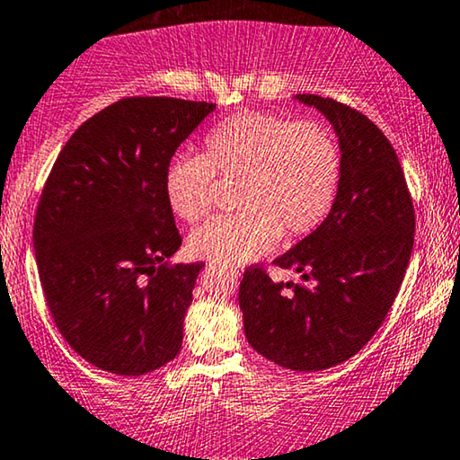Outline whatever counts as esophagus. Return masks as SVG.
Here are the masks:
<instances>
[{
  "label": "esophagus",
  "mask_w": 460,
  "mask_h": 460,
  "mask_svg": "<svg viewBox=\"0 0 460 460\" xmlns=\"http://www.w3.org/2000/svg\"><path fill=\"white\" fill-rule=\"evenodd\" d=\"M226 273H231V276H234V278H240V270H235V267L226 270Z\"/></svg>",
  "instance_id": "esophagus-1"
}]
</instances>
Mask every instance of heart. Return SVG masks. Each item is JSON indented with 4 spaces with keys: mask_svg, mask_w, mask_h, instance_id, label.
Wrapping results in <instances>:
<instances>
[{
    "mask_svg": "<svg viewBox=\"0 0 460 460\" xmlns=\"http://www.w3.org/2000/svg\"><path fill=\"white\" fill-rule=\"evenodd\" d=\"M341 172V148L324 125L237 112L206 133L201 155L167 163L163 190L170 210L195 223L210 210L214 176L237 180L242 210L197 226L189 248L199 259L242 265L270 252L282 234L318 229L340 193Z\"/></svg>",
    "mask_w": 460,
    "mask_h": 460,
    "instance_id": "b5f03b06",
    "label": "heart"
}]
</instances>
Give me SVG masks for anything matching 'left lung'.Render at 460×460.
Here are the masks:
<instances>
[{"instance_id": "obj_1", "label": "left lung", "mask_w": 460, "mask_h": 460, "mask_svg": "<svg viewBox=\"0 0 460 460\" xmlns=\"http://www.w3.org/2000/svg\"><path fill=\"white\" fill-rule=\"evenodd\" d=\"M295 100L316 108L340 139V193L324 223L273 261L304 282H273L248 267L240 310L259 354L284 369L323 371L354 357L385 323L414 246V206L397 153L367 116L310 93Z\"/></svg>"}]
</instances>
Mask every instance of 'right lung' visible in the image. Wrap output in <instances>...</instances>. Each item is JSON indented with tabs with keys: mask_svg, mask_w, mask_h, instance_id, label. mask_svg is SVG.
<instances>
[{
	"mask_svg": "<svg viewBox=\"0 0 460 460\" xmlns=\"http://www.w3.org/2000/svg\"><path fill=\"white\" fill-rule=\"evenodd\" d=\"M208 102L127 97L75 129L33 223L40 282L57 329L91 365L144 376L176 358L203 263L170 265L182 237L163 190Z\"/></svg>",
	"mask_w": 460,
	"mask_h": 460,
	"instance_id": "right-lung-1",
	"label": "right lung"
}]
</instances>
